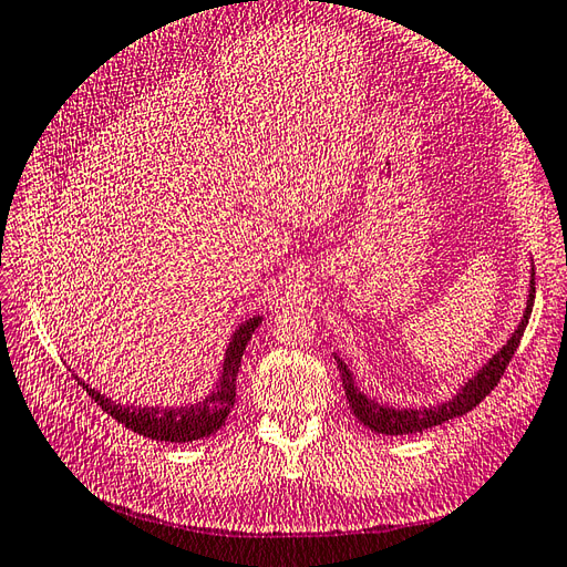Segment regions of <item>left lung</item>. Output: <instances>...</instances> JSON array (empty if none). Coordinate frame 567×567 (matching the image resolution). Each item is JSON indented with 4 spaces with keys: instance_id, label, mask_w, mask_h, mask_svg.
<instances>
[{
    "instance_id": "8db88e82",
    "label": "left lung",
    "mask_w": 567,
    "mask_h": 567,
    "mask_svg": "<svg viewBox=\"0 0 567 567\" xmlns=\"http://www.w3.org/2000/svg\"><path fill=\"white\" fill-rule=\"evenodd\" d=\"M534 296H536V286L532 279V288H529V300H526V310H524V318L519 322L517 330L507 339V344L502 347L497 354L489 359L485 367L477 371L473 379H468V383L461 385L458 393L442 402V405H434V408H422V410H405V408H385L381 402H375L371 398H367L361 393L354 383V373L347 369V363L334 354L337 361V369L339 375H342V385H344V395L349 400V408L354 412V417L367 424L371 432H379V434H390V436H398V434H417L430 430V426H436L442 422H449L454 417H461V414L471 412L475 405H481V400L485 395H489V390H495V385L499 383L502 373H505L507 363L512 361L514 351H517L519 342H522V334L526 330V324H529L532 318V308H534Z\"/></svg>"
}]
</instances>
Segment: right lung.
<instances>
[{
  "label": "right lung",
  "mask_w": 567,
  "mask_h": 567,
  "mask_svg": "<svg viewBox=\"0 0 567 567\" xmlns=\"http://www.w3.org/2000/svg\"><path fill=\"white\" fill-rule=\"evenodd\" d=\"M261 322L259 316L245 320L237 327L228 351H225L223 359V373L216 383V390L208 393L204 400L194 402V405H182V408H133V405H121V402H113L111 398L102 395L99 390L90 388L84 381L74 375L78 385H82L92 400L102 408L113 420L128 426V430L143 434L147 439H155V442H174V444H186L196 442V439L210 436L218 432L220 426L228 420V414L235 405V381L237 371H240L245 347L251 339V332L257 330Z\"/></svg>",
  "instance_id": "add662e5"
}]
</instances>
